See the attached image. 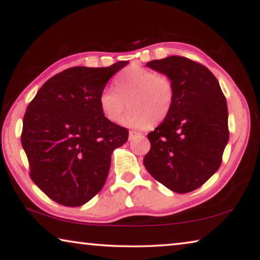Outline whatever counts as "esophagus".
<instances>
[{"label":"esophagus","mask_w":260,"mask_h":260,"mask_svg":"<svg viewBox=\"0 0 260 260\" xmlns=\"http://www.w3.org/2000/svg\"><path fill=\"white\" fill-rule=\"evenodd\" d=\"M141 139V138H143V135L142 134H140V133H138V132H134V131H131L129 132V140L132 141V140H135V139Z\"/></svg>","instance_id":"esophagus-1"}]
</instances>
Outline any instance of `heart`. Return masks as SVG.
I'll use <instances>...</instances> for the list:
<instances>
[{
  "label": "heart",
  "instance_id": "heart-1",
  "mask_svg": "<svg viewBox=\"0 0 260 260\" xmlns=\"http://www.w3.org/2000/svg\"><path fill=\"white\" fill-rule=\"evenodd\" d=\"M116 90L105 88L100 95L101 110L110 121L120 120L126 108L131 110L122 124L131 128L147 129L169 116L174 103V85L165 74L133 64L119 73Z\"/></svg>",
  "mask_w": 260,
  "mask_h": 260
}]
</instances>
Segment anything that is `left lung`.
I'll return each mask as SVG.
<instances>
[{"mask_svg": "<svg viewBox=\"0 0 260 260\" xmlns=\"http://www.w3.org/2000/svg\"><path fill=\"white\" fill-rule=\"evenodd\" d=\"M147 67L171 78L175 96L169 116L148 134L151 147L143 164L171 190L190 192L221 165L230 139L226 98L213 73L187 57L170 56Z\"/></svg>", "mask_w": 260, "mask_h": 260, "instance_id": "obj_1", "label": "left lung"}]
</instances>
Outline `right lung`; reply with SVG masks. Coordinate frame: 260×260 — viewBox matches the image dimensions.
Wrapping results in <instances>:
<instances>
[{
	"instance_id": "add662e5",
	"label": "right lung",
	"mask_w": 260,
	"mask_h": 260,
	"mask_svg": "<svg viewBox=\"0 0 260 260\" xmlns=\"http://www.w3.org/2000/svg\"><path fill=\"white\" fill-rule=\"evenodd\" d=\"M127 64L64 70L27 105L20 139L29 177L56 203L74 208L93 199L107 181L113 150L128 140V129L105 118L100 105L109 79Z\"/></svg>"
}]
</instances>
